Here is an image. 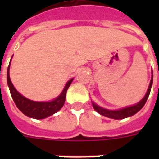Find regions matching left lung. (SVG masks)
<instances>
[{
	"mask_svg": "<svg viewBox=\"0 0 159 159\" xmlns=\"http://www.w3.org/2000/svg\"><path fill=\"white\" fill-rule=\"evenodd\" d=\"M152 80H153V73H152V78H151L149 87L147 89V93L145 94L143 99L140 100V101H139L137 104H135V105L130 106V107H124V108L118 109V110H108V109H106V108H103V107L98 106L97 104H95L93 101H92V105H93V109L96 111L98 113H100V115L105 116V117H109V118H112V119L119 120L126 118V117H131V116H133L135 113H137L144 107V105L147 102L148 96L150 94L151 88H152Z\"/></svg>",
	"mask_w": 159,
	"mask_h": 159,
	"instance_id": "8db88e82",
	"label": "left lung"
}]
</instances>
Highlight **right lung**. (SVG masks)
<instances>
[{"label": "right lung", "instance_id": "right-lung-1", "mask_svg": "<svg viewBox=\"0 0 159 159\" xmlns=\"http://www.w3.org/2000/svg\"><path fill=\"white\" fill-rule=\"evenodd\" d=\"M10 63H11V60H10ZM9 70H10V64H9L7 72V85H8L10 93H11L14 103L25 116L31 117V118H35V119H43L49 116H52V114L56 113L62 108L66 101V92L70 83H72L73 78L70 79L66 83V86L59 96L50 101L41 102V101H34V100H29L25 96H23L21 93H19L11 82Z\"/></svg>", "mask_w": 159, "mask_h": 159}]
</instances>
